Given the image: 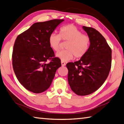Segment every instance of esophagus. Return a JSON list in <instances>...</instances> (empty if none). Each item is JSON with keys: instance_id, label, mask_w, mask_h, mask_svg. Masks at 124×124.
Instances as JSON below:
<instances>
[{"instance_id": "obj_1", "label": "esophagus", "mask_w": 124, "mask_h": 124, "mask_svg": "<svg viewBox=\"0 0 124 124\" xmlns=\"http://www.w3.org/2000/svg\"><path fill=\"white\" fill-rule=\"evenodd\" d=\"M61 64H62V66H66V63L65 62H61Z\"/></svg>"}]
</instances>
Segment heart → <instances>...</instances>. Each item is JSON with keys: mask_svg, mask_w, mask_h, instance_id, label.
<instances>
[{"mask_svg": "<svg viewBox=\"0 0 124 124\" xmlns=\"http://www.w3.org/2000/svg\"><path fill=\"white\" fill-rule=\"evenodd\" d=\"M61 39L68 42L65 47L67 49L56 55L62 62L71 61L75 56L78 58L83 57L89 49L91 42L89 36L83 34L80 30L72 24L63 26L60 29L59 35L52 33L49 35L48 44L53 51H59Z\"/></svg>", "mask_w": 124, "mask_h": 124, "instance_id": "heart-1", "label": "heart"}]
</instances>
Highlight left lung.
I'll use <instances>...</instances> for the list:
<instances>
[{
	"label": "left lung",
	"instance_id": "8db88e82",
	"mask_svg": "<svg viewBox=\"0 0 124 124\" xmlns=\"http://www.w3.org/2000/svg\"><path fill=\"white\" fill-rule=\"evenodd\" d=\"M91 40L89 49L79 61L69 62L68 81L70 88L78 95L91 94L108 78L111 67L112 50L105 39L92 28L82 26Z\"/></svg>",
	"mask_w": 124,
	"mask_h": 124
}]
</instances>
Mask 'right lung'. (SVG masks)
Here are the masks:
<instances>
[{
  "mask_svg": "<svg viewBox=\"0 0 124 124\" xmlns=\"http://www.w3.org/2000/svg\"><path fill=\"white\" fill-rule=\"evenodd\" d=\"M64 20L36 22L16 38L13 46L12 65L18 81L34 93L44 92L51 86L56 70L61 67L59 58L48 44L49 35ZM51 62L46 63L47 60Z\"/></svg>",
  "mask_w": 124,
  "mask_h": 124,
  "instance_id": "1",
  "label": "right lung"
}]
</instances>
